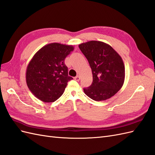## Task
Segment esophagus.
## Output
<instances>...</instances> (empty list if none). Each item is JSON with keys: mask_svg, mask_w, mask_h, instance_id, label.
Instances as JSON below:
<instances>
[{"mask_svg": "<svg viewBox=\"0 0 155 155\" xmlns=\"http://www.w3.org/2000/svg\"><path fill=\"white\" fill-rule=\"evenodd\" d=\"M74 79L75 81H80V79H81V77H80V76H79V75H78V76L75 77L74 78Z\"/></svg>", "mask_w": 155, "mask_h": 155, "instance_id": "1", "label": "esophagus"}]
</instances>
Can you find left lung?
I'll return each mask as SVG.
<instances>
[{
  "mask_svg": "<svg viewBox=\"0 0 155 155\" xmlns=\"http://www.w3.org/2000/svg\"><path fill=\"white\" fill-rule=\"evenodd\" d=\"M92 69L93 82L84 88L94 101H104L117 94L124 84L125 67L122 58L110 45L91 41L78 46Z\"/></svg>",
  "mask_w": 155,
  "mask_h": 155,
  "instance_id": "obj_1",
  "label": "left lung"
}]
</instances>
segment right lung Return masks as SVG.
Returning a JSON list of instances; mask_svg holds the SVG:
<instances>
[{"label": "right lung", "mask_w": 155, "mask_h": 155, "mask_svg": "<svg viewBox=\"0 0 155 155\" xmlns=\"http://www.w3.org/2000/svg\"><path fill=\"white\" fill-rule=\"evenodd\" d=\"M74 47L57 42L41 48L34 55L26 70V82L34 96L44 102L56 101L73 78L68 75L65 59Z\"/></svg>", "instance_id": "obj_1"}]
</instances>
